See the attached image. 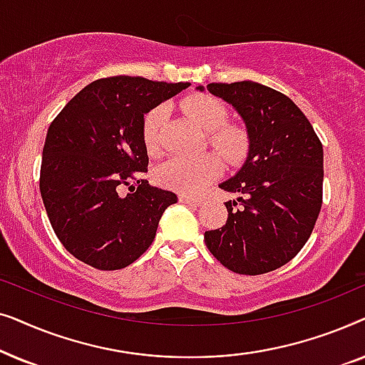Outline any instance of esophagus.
Here are the masks:
<instances>
[{"mask_svg": "<svg viewBox=\"0 0 365 365\" xmlns=\"http://www.w3.org/2000/svg\"><path fill=\"white\" fill-rule=\"evenodd\" d=\"M179 202L189 204V206H194V207H199L202 204V199H197V197H192V196H179Z\"/></svg>", "mask_w": 365, "mask_h": 365, "instance_id": "obj_1", "label": "esophagus"}]
</instances>
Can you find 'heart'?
Here are the masks:
<instances>
[{
	"label": "heart",
	"mask_w": 365,
	"mask_h": 365,
	"mask_svg": "<svg viewBox=\"0 0 365 365\" xmlns=\"http://www.w3.org/2000/svg\"><path fill=\"white\" fill-rule=\"evenodd\" d=\"M184 113L189 114L204 131L211 148L221 154L229 164L241 161L247 149L246 133L234 124H226L227 109L216 98L207 94H196L182 101ZM164 108L149 109L143 119V141L151 154L161 149V123ZM222 171L221 159L216 154L207 153L201 156H174L159 164L156 179L164 187L182 194H199L209 186Z\"/></svg>",
	"instance_id": "heart-1"
}]
</instances>
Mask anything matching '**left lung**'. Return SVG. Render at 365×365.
Wrapping results in <instances>:
<instances>
[{
    "label": "left lung",
    "instance_id": "1",
    "mask_svg": "<svg viewBox=\"0 0 365 365\" xmlns=\"http://www.w3.org/2000/svg\"><path fill=\"white\" fill-rule=\"evenodd\" d=\"M202 89V88H199ZM247 128L249 153L219 187L236 192L227 221L204 232L214 257L236 274L259 276L284 266L304 247L322 206V143L291 98L254 81L211 83Z\"/></svg>",
    "mask_w": 365,
    "mask_h": 365
}]
</instances>
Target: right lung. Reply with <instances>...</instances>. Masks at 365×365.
<instances>
[{
    "label": "right lung",
    "mask_w": 365,
    "mask_h": 365,
    "mask_svg": "<svg viewBox=\"0 0 365 365\" xmlns=\"http://www.w3.org/2000/svg\"><path fill=\"white\" fill-rule=\"evenodd\" d=\"M187 86L103 78L83 88L49 124L39 191L54 234L81 262L99 271L133 264L151 246L166 207L178 202L176 194L141 178L149 163L143 119Z\"/></svg>",
    "instance_id": "obj_1"
}]
</instances>
